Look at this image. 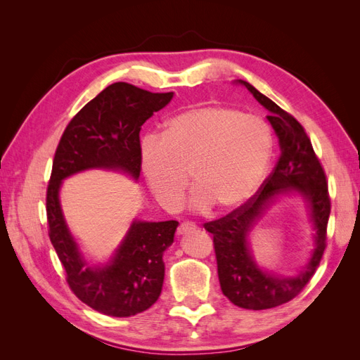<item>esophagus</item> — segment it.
<instances>
[{
    "instance_id": "34e87169",
    "label": "esophagus",
    "mask_w": 360,
    "mask_h": 360,
    "mask_svg": "<svg viewBox=\"0 0 360 360\" xmlns=\"http://www.w3.org/2000/svg\"><path fill=\"white\" fill-rule=\"evenodd\" d=\"M197 231V225H193L191 222H181L177 228V234L183 236V234H188V233H193Z\"/></svg>"
}]
</instances>
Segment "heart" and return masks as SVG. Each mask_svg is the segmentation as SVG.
Returning a JSON list of instances; mask_svg holds the SVG:
<instances>
[{
  "mask_svg": "<svg viewBox=\"0 0 360 360\" xmlns=\"http://www.w3.org/2000/svg\"><path fill=\"white\" fill-rule=\"evenodd\" d=\"M271 155L269 126L255 115L226 106H201L179 112L160 138L141 144V169L147 186L167 210H176L189 184L191 209L230 212L252 197Z\"/></svg>",
  "mask_w": 360,
  "mask_h": 360,
  "instance_id": "heart-1",
  "label": "heart"
}]
</instances>
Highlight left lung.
Here are the masks:
<instances>
[{
	"label": "left lung",
	"instance_id": "1",
	"mask_svg": "<svg viewBox=\"0 0 360 360\" xmlns=\"http://www.w3.org/2000/svg\"><path fill=\"white\" fill-rule=\"evenodd\" d=\"M270 112L267 120L279 139L281 155L270 176L245 204L204 228L213 234L217 275L225 296L238 308L269 309L290 302L308 284L320 266L326 249L330 214L328 180L303 126L255 86L238 79ZM290 190L307 201L316 230V248L309 266L296 277L284 278L261 271L247 248V236L253 224L274 199Z\"/></svg>",
	"mask_w": 360,
	"mask_h": 360
}]
</instances>
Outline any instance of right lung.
<instances>
[{"mask_svg": "<svg viewBox=\"0 0 360 360\" xmlns=\"http://www.w3.org/2000/svg\"><path fill=\"white\" fill-rule=\"evenodd\" d=\"M172 96L127 82L111 84L70 120L53 156L46 191L51 243L75 296L110 317H132L159 299L165 276L162 257L174 242L179 222L134 221L110 263L91 267L64 221L58 198L61 181L91 168L118 169L138 180L141 126Z\"/></svg>", "mask_w": 360, "mask_h": 360, "instance_id": "obj_1", "label": "right lung"}]
</instances>
